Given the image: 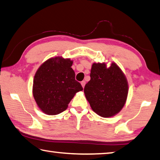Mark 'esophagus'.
I'll return each mask as SVG.
<instances>
[{
  "label": "esophagus",
  "instance_id": "1",
  "mask_svg": "<svg viewBox=\"0 0 160 160\" xmlns=\"http://www.w3.org/2000/svg\"><path fill=\"white\" fill-rule=\"evenodd\" d=\"M85 84H86L85 81H82V82H81V85H82V88H85Z\"/></svg>",
  "mask_w": 160,
  "mask_h": 160
}]
</instances>
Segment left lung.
<instances>
[{"label": "left lung", "mask_w": 160, "mask_h": 160, "mask_svg": "<svg viewBox=\"0 0 160 160\" xmlns=\"http://www.w3.org/2000/svg\"><path fill=\"white\" fill-rule=\"evenodd\" d=\"M90 78L84 92L93 111L102 118L120 112L127 101L129 85L117 63L112 62L108 67L106 62L94 63Z\"/></svg>", "instance_id": "obj_1"}]
</instances>
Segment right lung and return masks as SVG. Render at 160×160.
Wrapping results in <instances>:
<instances>
[{
  "label": "right lung",
  "mask_w": 160,
  "mask_h": 160,
  "mask_svg": "<svg viewBox=\"0 0 160 160\" xmlns=\"http://www.w3.org/2000/svg\"><path fill=\"white\" fill-rule=\"evenodd\" d=\"M73 61L60 56L43 62L34 75L33 96L38 108L46 115H55L67 109L77 92L82 91L75 79Z\"/></svg>",
  "instance_id": "obj_1"
}]
</instances>
